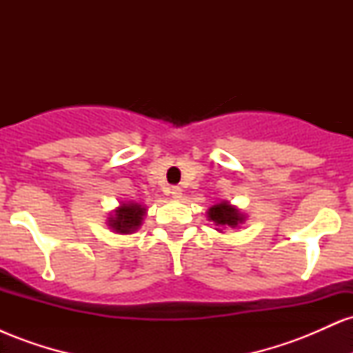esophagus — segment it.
<instances>
[{"mask_svg": "<svg viewBox=\"0 0 353 353\" xmlns=\"http://www.w3.org/2000/svg\"><path fill=\"white\" fill-rule=\"evenodd\" d=\"M171 196L174 197V199H181V197H182V189L179 188V185H172V188H171Z\"/></svg>", "mask_w": 353, "mask_h": 353, "instance_id": "esophagus-1", "label": "esophagus"}]
</instances>
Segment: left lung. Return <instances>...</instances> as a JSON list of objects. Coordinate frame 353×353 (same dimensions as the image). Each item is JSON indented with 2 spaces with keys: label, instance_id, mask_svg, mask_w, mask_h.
<instances>
[{
  "label": "left lung",
  "instance_id": "obj_1",
  "mask_svg": "<svg viewBox=\"0 0 353 353\" xmlns=\"http://www.w3.org/2000/svg\"><path fill=\"white\" fill-rule=\"evenodd\" d=\"M209 219L216 222V225H229V228H236L237 224H241L244 221V217L239 214V210L232 205H229L228 202H221V204L212 205L209 209Z\"/></svg>",
  "mask_w": 353,
  "mask_h": 353
}]
</instances>
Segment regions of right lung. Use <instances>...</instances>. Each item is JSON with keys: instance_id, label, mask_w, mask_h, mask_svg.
Segmentation results:
<instances>
[{"instance_id": "add662e5", "label": "right lung", "mask_w": 353, "mask_h": 353, "mask_svg": "<svg viewBox=\"0 0 353 353\" xmlns=\"http://www.w3.org/2000/svg\"><path fill=\"white\" fill-rule=\"evenodd\" d=\"M144 210L139 204H123L116 210L114 217H111L109 225L119 234H131L141 225Z\"/></svg>"}]
</instances>
